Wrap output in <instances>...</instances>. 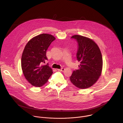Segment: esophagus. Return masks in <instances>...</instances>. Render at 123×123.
<instances>
[{
  "instance_id": "1",
  "label": "esophagus",
  "mask_w": 123,
  "mask_h": 123,
  "mask_svg": "<svg viewBox=\"0 0 123 123\" xmlns=\"http://www.w3.org/2000/svg\"><path fill=\"white\" fill-rule=\"evenodd\" d=\"M65 70V69L64 68H62L61 69H57V70L58 71H63Z\"/></svg>"
}]
</instances>
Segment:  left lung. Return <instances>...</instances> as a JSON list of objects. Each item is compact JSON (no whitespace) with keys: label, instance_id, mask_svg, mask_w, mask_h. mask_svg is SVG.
Here are the masks:
<instances>
[{"label":"left lung","instance_id":"obj_1","mask_svg":"<svg viewBox=\"0 0 123 123\" xmlns=\"http://www.w3.org/2000/svg\"><path fill=\"white\" fill-rule=\"evenodd\" d=\"M71 38L78 43L76 56L80 63L79 69L74 70L70 77V81L79 88H89L101 75L103 66L101 53L98 45L88 38L75 35Z\"/></svg>","mask_w":123,"mask_h":123}]
</instances>
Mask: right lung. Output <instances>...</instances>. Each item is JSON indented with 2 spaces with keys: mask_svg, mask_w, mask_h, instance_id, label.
<instances>
[{
  "mask_svg": "<svg viewBox=\"0 0 123 123\" xmlns=\"http://www.w3.org/2000/svg\"><path fill=\"white\" fill-rule=\"evenodd\" d=\"M55 40L52 35L42 34L31 39L25 47L21 58L22 69L25 79L34 86H43L53 74L48 63L43 64L48 60L46 51Z\"/></svg>",
  "mask_w": 123,
  "mask_h": 123,
  "instance_id": "right-lung-1",
  "label": "right lung"
}]
</instances>
